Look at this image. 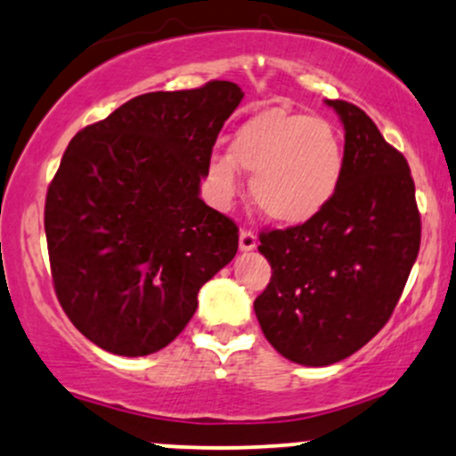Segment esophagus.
Listing matches in <instances>:
<instances>
[{
  "instance_id": "34e87169",
  "label": "esophagus",
  "mask_w": 456,
  "mask_h": 456,
  "mask_svg": "<svg viewBox=\"0 0 456 456\" xmlns=\"http://www.w3.org/2000/svg\"><path fill=\"white\" fill-rule=\"evenodd\" d=\"M256 245H258V239H256V234L251 232V230H240V234H239V248H240V251L256 249Z\"/></svg>"
}]
</instances>
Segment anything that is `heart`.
<instances>
[{"label":"heart","mask_w":456,"mask_h":456,"mask_svg":"<svg viewBox=\"0 0 456 456\" xmlns=\"http://www.w3.org/2000/svg\"><path fill=\"white\" fill-rule=\"evenodd\" d=\"M239 166L251 175V198L265 217L297 226L322 213L344 173V147L329 121L286 109L251 115L234 132L230 155H213L208 179L230 202Z\"/></svg>","instance_id":"b5f03b06"}]
</instances>
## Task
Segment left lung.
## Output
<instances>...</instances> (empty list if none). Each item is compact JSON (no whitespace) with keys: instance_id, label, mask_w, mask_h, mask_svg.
Instances as JSON below:
<instances>
[{"instance_id":"1","label":"left lung","mask_w":456,"mask_h":456,"mask_svg":"<svg viewBox=\"0 0 456 456\" xmlns=\"http://www.w3.org/2000/svg\"><path fill=\"white\" fill-rule=\"evenodd\" d=\"M326 104L346 130L339 187L309 222L260 234L273 275L254 301L269 344L307 367L344 361L379 333L420 249L408 159L365 110L344 100Z\"/></svg>"}]
</instances>
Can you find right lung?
Returning <instances> with one entry per match:
<instances>
[{
    "label": "right lung",
    "instance_id": "obj_1",
    "mask_svg": "<svg viewBox=\"0 0 456 456\" xmlns=\"http://www.w3.org/2000/svg\"><path fill=\"white\" fill-rule=\"evenodd\" d=\"M240 100L230 80L155 91L69 141L46 191L48 258L63 312L102 350H162L237 254V224L205 205L200 179Z\"/></svg>",
    "mask_w": 456,
    "mask_h": 456
}]
</instances>
